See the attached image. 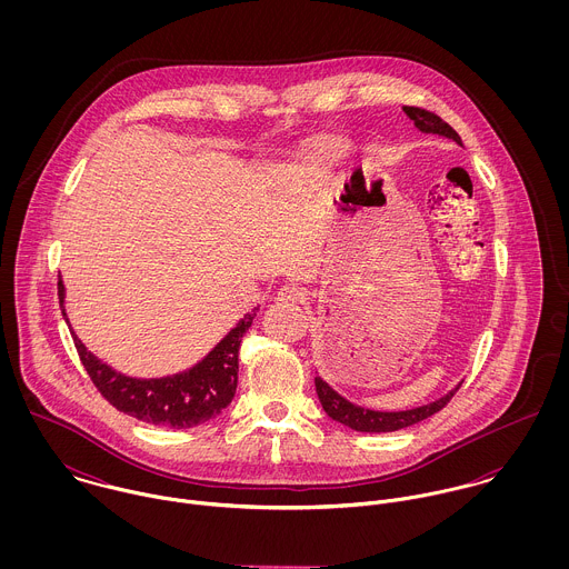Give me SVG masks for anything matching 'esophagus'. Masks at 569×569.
<instances>
[{
  "instance_id": "esophagus-1",
  "label": "esophagus",
  "mask_w": 569,
  "mask_h": 569,
  "mask_svg": "<svg viewBox=\"0 0 569 569\" xmlns=\"http://www.w3.org/2000/svg\"><path fill=\"white\" fill-rule=\"evenodd\" d=\"M278 300H280V302H287V305L305 302V300H307V289L300 287V284H284V287L278 291Z\"/></svg>"
}]
</instances>
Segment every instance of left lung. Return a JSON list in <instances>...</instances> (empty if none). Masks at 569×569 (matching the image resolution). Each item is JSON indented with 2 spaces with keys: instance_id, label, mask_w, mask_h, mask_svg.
I'll list each match as a JSON object with an SVG mask.
<instances>
[{
  "instance_id": "8db88e82",
  "label": "left lung",
  "mask_w": 569,
  "mask_h": 569,
  "mask_svg": "<svg viewBox=\"0 0 569 569\" xmlns=\"http://www.w3.org/2000/svg\"><path fill=\"white\" fill-rule=\"evenodd\" d=\"M409 120H413V127L422 133H433V136H442L453 140L456 144L462 147L460 136L436 113L420 109V107H403ZM316 390L320 397V403L325 407L326 413L335 420L341 422L355 431H363V433H386V431H399L406 429L409 425H416L429 416H433L436 411H440L442 407L451 401V397L460 390V383L447 392L445 397H440L433 403L427 406L413 407L406 411H377V409H368V407L355 406L348 399H343L341 395H337L322 377H316Z\"/></svg>"
}]
</instances>
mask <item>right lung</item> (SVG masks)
Segmentation results:
<instances>
[{"label": "right lung", "mask_w": 569, "mask_h": 569, "mask_svg": "<svg viewBox=\"0 0 569 569\" xmlns=\"http://www.w3.org/2000/svg\"><path fill=\"white\" fill-rule=\"evenodd\" d=\"M59 302L66 316V287L59 280ZM258 313L253 307L199 363L192 368L160 377V379H136L116 372L111 366L102 363L91 355L81 339L74 335V346L79 350L82 366L98 388V392L124 413L160 425L168 429H190L217 418L232 403L239 383V348L243 335L249 330Z\"/></svg>", "instance_id": "right-lung-1"}]
</instances>
